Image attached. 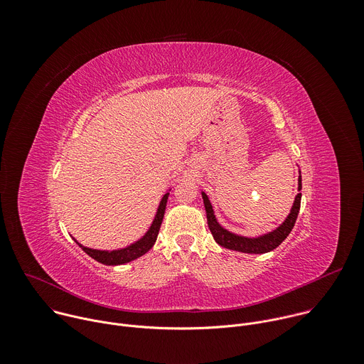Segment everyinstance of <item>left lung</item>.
<instances>
[{
	"instance_id": "1",
	"label": "left lung",
	"mask_w": 364,
	"mask_h": 364,
	"mask_svg": "<svg viewBox=\"0 0 364 364\" xmlns=\"http://www.w3.org/2000/svg\"><path fill=\"white\" fill-rule=\"evenodd\" d=\"M301 188H302V184H301V173H299L298 191H301ZM201 197H203L204 209H205V215H207V225H209V229H210L215 240L226 249L237 250V252H243V253H267V252H271L275 247H278L287 239V236L291 233V230L295 225V220L298 218L299 205H301V193H298L295 196L289 215L277 229L267 232L264 235L249 237V236H242V235H237V233H233V232L225 229L218 222V219L215 216L213 205L204 191H201Z\"/></svg>"
}]
</instances>
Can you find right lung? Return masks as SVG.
<instances>
[{
	"label": "right lung",
	"mask_w": 364,
	"mask_h": 364,
	"mask_svg": "<svg viewBox=\"0 0 364 364\" xmlns=\"http://www.w3.org/2000/svg\"><path fill=\"white\" fill-rule=\"evenodd\" d=\"M171 188L167 190V193L163 196L160 204H159V209L157 213H155V218L149 226V229L145 232V235L142 237H139L138 240H135L134 243L125 246V247H119V249H112V250H100V249H92L87 246H83L82 243H79L75 237L73 240L90 256L93 257L95 261L103 264V265H124L128 264L134 259L145 255L157 240L163 219H164V213H166V205H167V200L170 196Z\"/></svg>",
	"instance_id": "obj_1"
}]
</instances>
